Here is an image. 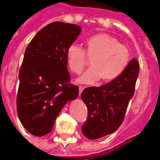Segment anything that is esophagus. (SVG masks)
Masks as SVG:
<instances>
[{
	"instance_id": "obj_1",
	"label": "esophagus",
	"mask_w": 160,
	"mask_h": 160,
	"mask_svg": "<svg viewBox=\"0 0 160 160\" xmlns=\"http://www.w3.org/2000/svg\"><path fill=\"white\" fill-rule=\"evenodd\" d=\"M84 87L83 86H79V94H80V96L81 95V93H82V91H84Z\"/></svg>"
}]
</instances>
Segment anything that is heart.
<instances>
[{"label":"heart","instance_id":"heart-1","mask_svg":"<svg viewBox=\"0 0 160 160\" xmlns=\"http://www.w3.org/2000/svg\"><path fill=\"white\" fill-rule=\"evenodd\" d=\"M66 58L69 69L75 74H80L85 69L86 58L91 59V69L78 78L77 81L92 85L99 80L108 83L118 79L128 65L130 52L114 37L98 33L85 39V50L75 43L70 45Z\"/></svg>","mask_w":160,"mask_h":160}]
</instances>
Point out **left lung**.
Wrapping results in <instances>:
<instances>
[{
  "label": "left lung",
  "mask_w": 160,
  "mask_h": 160,
  "mask_svg": "<svg viewBox=\"0 0 160 160\" xmlns=\"http://www.w3.org/2000/svg\"><path fill=\"white\" fill-rule=\"evenodd\" d=\"M138 73L139 63L134 58L118 79L83 91L81 99L88 109L87 120L82 126L85 137L97 139L112 133L121 126L133 96Z\"/></svg>",
  "instance_id": "8db88e82"
}]
</instances>
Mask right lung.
<instances>
[{
	"label": "right lung",
	"mask_w": 160,
	"mask_h": 160,
	"mask_svg": "<svg viewBox=\"0 0 160 160\" xmlns=\"http://www.w3.org/2000/svg\"><path fill=\"white\" fill-rule=\"evenodd\" d=\"M80 32L78 25L54 22L27 47L18 75L17 110L23 127L34 136L50 132L64 105L79 95L77 85L69 83L66 52Z\"/></svg>",
	"instance_id": "right-lung-1"
}]
</instances>
